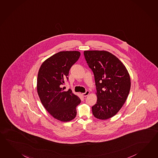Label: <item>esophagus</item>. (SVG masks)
I'll return each mask as SVG.
<instances>
[{"label": "esophagus", "instance_id": "34e87169", "mask_svg": "<svg viewBox=\"0 0 158 158\" xmlns=\"http://www.w3.org/2000/svg\"><path fill=\"white\" fill-rule=\"evenodd\" d=\"M89 93H90L89 91L87 90V91H86L85 93H82V96H84V97H86V96H88L89 94Z\"/></svg>", "mask_w": 158, "mask_h": 158}]
</instances>
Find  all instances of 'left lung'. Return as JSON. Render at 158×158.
<instances>
[{"instance_id":"obj_1","label":"left lung","mask_w":158,"mask_h":158,"mask_svg":"<svg viewBox=\"0 0 158 158\" xmlns=\"http://www.w3.org/2000/svg\"><path fill=\"white\" fill-rule=\"evenodd\" d=\"M85 58L95 80L97 103L92 113L97 119L113 117L128 97L131 81L128 71L117 57L105 51H86Z\"/></svg>"}]
</instances>
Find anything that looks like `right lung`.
<instances>
[{
    "instance_id": "right-lung-1",
    "label": "right lung",
    "mask_w": 158,
    "mask_h": 158,
    "mask_svg": "<svg viewBox=\"0 0 158 158\" xmlns=\"http://www.w3.org/2000/svg\"><path fill=\"white\" fill-rule=\"evenodd\" d=\"M78 51L58 52L41 65L37 80V93L45 109L53 117L62 122L72 121L77 114L80 98L72 90L64 91L65 80H68L70 68L80 56Z\"/></svg>"
}]
</instances>
